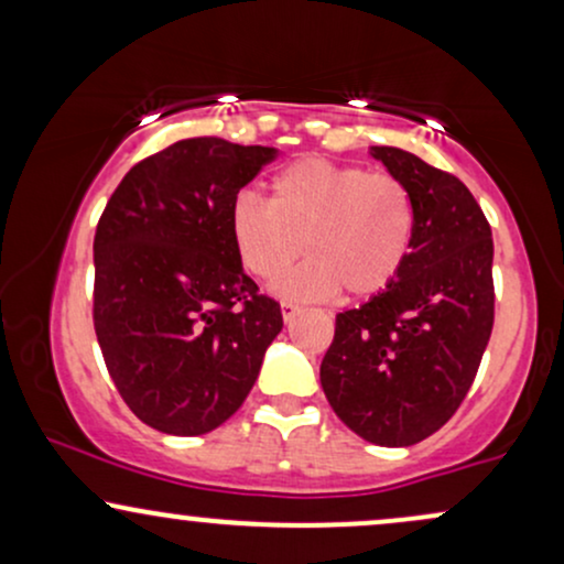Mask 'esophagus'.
Here are the masks:
<instances>
[{
    "instance_id": "obj_1",
    "label": "esophagus",
    "mask_w": 564,
    "mask_h": 564,
    "mask_svg": "<svg viewBox=\"0 0 564 564\" xmlns=\"http://www.w3.org/2000/svg\"><path fill=\"white\" fill-rule=\"evenodd\" d=\"M281 313H283V321H294V315L300 313V307H296V304H291V302H283L281 304Z\"/></svg>"
}]
</instances>
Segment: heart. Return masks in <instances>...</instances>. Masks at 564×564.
<instances>
[{"instance_id": "heart-1", "label": "heart", "mask_w": 564, "mask_h": 564, "mask_svg": "<svg viewBox=\"0 0 564 564\" xmlns=\"http://www.w3.org/2000/svg\"><path fill=\"white\" fill-rule=\"evenodd\" d=\"M230 236L251 275L270 281L307 249L310 260L275 281L286 300L379 294L405 264L413 238L411 196L390 174L326 159H300L273 177L270 200L241 193Z\"/></svg>"}]
</instances>
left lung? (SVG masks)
Wrapping results in <instances>:
<instances>
[{"label":"left lung","mask_w":564,"mask_h":564,"mask_svg":"<svg viewBox=\"0 0 564 564\" xmlns=\"http://www.w3.org/2000/svg\"><path fill=\"white\" fill-rule=\"evenodd\" d=\"M368 153L411 196V251L390 286L336 315L321 384L355 435L405 448L448 422L475 381L494 332V238L462 180L400 148Z\"/></svg>","instance_id":"8db88e82"}]
</instances>
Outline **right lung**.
<instances>
[{"label": "right lung", "mask_w": 564, "mask_h": 564, "mask_svg": "<svg viewBox=\"0 0 564 564\" xmlns=\"http://www.w3.org/2000/svg\"><path fill=\"white\" fill-rule=\"evenodd\" d=\"M278 148L191 138L124 174L95 232V334L116 390L164 435L228 422L281 334L230 236L238 191Z\"/></svg>", "instance_id": "obj_1"}]
</instances>
